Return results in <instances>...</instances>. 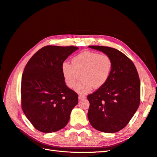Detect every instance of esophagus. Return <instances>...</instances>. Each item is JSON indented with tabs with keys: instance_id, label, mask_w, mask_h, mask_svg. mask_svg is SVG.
<instances>
[{
	"instance_id": "1",
	"label": "esophagus",
	"mask_w": 157,
	"mask_h": 157,
	"mask_svg": "<svg viewBox=\"0 0 157 157\" xmlns=\"http://www.w3.org/2000/svg\"><path fill=\"white\" fill-rule=\"evenodd\" d=\"M86 97L84 96H82V95H79L78 96V99H86Z\"/></svg>"
}]
</instances>
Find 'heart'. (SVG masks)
Listing matches in <instances>:
<instances>
[{"mask_svg":"<svg viewBox=\"0 0 157 157\" xmlns=\"http://www.w3.org/2000/svg\"><path fill=\"white\" fill-rule=\"evenodd\" d=\"M112 69L110 56L92 51H84L75 56L71 64L64 61L61 65V72L69 88L75 86L80 75L81 79L75 90L82 94H88L93 87L97 89L103 86L109 78Z\"/></svg>","mask_w":157,"mask_h":157,"instance_id":"heart-1","label":"heart"}]
</instances>
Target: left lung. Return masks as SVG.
<instances>
[{
	"label": "left lung",
	"instance_id": "obj_1",
	"mask_svg": "<svg viewBox=\"0 0 157 157\" xmlns=\"http://www.w3.org/2000/svg\"><path fill=\"white\" fill-rule=\"evenodd\" d=\"M88 47L103 52L113 61L107 82L87 97L88 120L97 130L117 132L128 124L140 105L138 73L132 60L121 51L107 46Z\"/></svg>",
	"mask_w": 157,
	"mask_h": 157
}]
</instances>
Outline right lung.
Listing matches in <instances>:
<instances>
[{
	"label": "right lung",
	"mask_w": 157,
	"mask_h": 157,
	"mask_svg": "<svg viewBox=\"0 0 157 157\" xmlns=\"http://www.w3.org/2000/svg\"><path fill=\"white\" fill-rule=\"evenodd\" d=\"M78 48L46 46L37 51L23 71L21 107L36 130L52 133L62 129L78 103V94L66 86L61 65Z\"/></svg>",
	"instance_id": "add662e5"
}]
</instances>
